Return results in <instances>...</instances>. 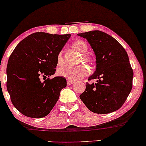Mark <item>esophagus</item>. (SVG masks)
I'll return each instance as SVG.
<instances>
[{"mask_svg": "<svg viewBox=\"0 0 146 146\" xmlns=\"http://www.w3.org/2000/svg\"><path fill=\"white\" fill-rule=\"evenodd\" d=\"M75 82L74 80H67V84L68 85H71L72 84H73Z\"/></svg>", "mask_w": 146, "mask_h": 146, "instance_id": "obj_1", "label": "esophagus"}]
</instances>
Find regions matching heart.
Segmentation results:
<instances>
[{
  "mask_svg": "<svg viewBox=\"0 0 146 146\" xmlns=\"http://www.w3.org/2000/svg\"><path fill=\"white\" fill-rule=\"evenodd\" d=\"M72 46L74 49L82 53V59L88 63L92 62V58L89 54L86 53L88 51V46L85 41L82 40H77L72 43ZM64 63L62 52H60L57 56V64L62 65ZM89 73V69L85 65H79L76 66H64L57 70V74L59 76L63 77L68 80H75L84 78Z\"/></svg>",
  "mask_w": 146,
  "mask_h": 146,
  "instance_id": "b5f03b06",
  "label": "heart"
}]
</instances>
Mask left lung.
Listing matches in <instances>:
<instances>
[{"instance_id":"1","label":"left lung","mask_w":146,"mask_h":146,"mask_svg":"<svg viewBox=\"0 0 146 146\" xmlns=\"http://www.w3.org/2000/svg\"><path fill=\"white\" fill-rule=\"evenodd\" d=\"M86 38L96 56V71L86 84L80 98L90 111L107 114L119 109L132 88L133 71L124 48L104 32L92 31L78 33Z\"/></svg>"}]
</instances>
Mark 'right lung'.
I'll use <instances>...</instances> for the list:
<instances>
[{"instance_id": "right-lung-1", "label": "right lung", "mask_w": 146, "mask_h": 146, "mask_svg": "<svg viewBox=\"0 0 146 146\" xmlns=\"http://www.w3.org/2000/svg\"><path fill=\"white\" fill-rule=\"evenodd\" d=\"M71 34L37 32L20 42L11 53L7 66V88L13 105L20 113L32 118L49 114L67 85L62 77L53 75L57 56Z\"/></svg>"}]
</instances>
